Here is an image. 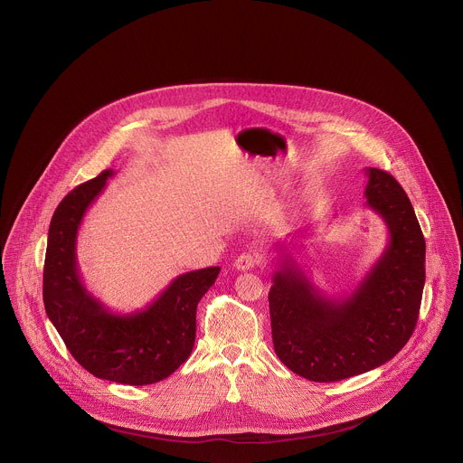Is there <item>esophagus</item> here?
I'll return each mask as SVG.
<instances>
[{"instance_id":"34e87169","label":"esophagus","mask_w":463,"mask_h":463,"mask_svg":"<svg viewBox=\"0 0 463 463\" xmlns=\"http://www.w3.org/2000/svg\"><path fill=\"white\" fill-rule=\"evenodd\" d=\"M256 263H258V258L254 254H250V252H245V254L236 258L234 267L238 270H241V272H249V270H252L256 267Z\"/></svg>"}]
</instances>
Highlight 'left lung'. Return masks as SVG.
Masks as SVG:
<instances>
[{
	"mask_svg": "<svg viewBox=\"0 0 463 463\" xmlns=\"http://www.w3.org/2000/svg\"><path fill=\"white\" fill-rule=\"evenodd\" d=\"M367 205L390 240L358 288L342 298L322 295L291 256H282L269 293L279 360L298 375L331 383L390 362L410 340L426 280V241L413 205L386 172L365 170Z\"/></svg>",
	"mask_w": 463,
	"mask_h": 463,
	"instance_id": "1",
	"label": "left lung"
}]
</instances>
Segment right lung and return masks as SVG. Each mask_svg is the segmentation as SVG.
Listing matches in <instances>:
<instances>
[{
	"instance_id": "1",
	"label": "right lung",
	"mask_w": 463,
	"mask_h": 463,
	"mask_svg": "<svg viewBox=\"0 0 463 463\" xmlns=\"http://www.w3.org/2000/svg\"><path fill=\"white\" fill-rule=\"evenodd\" d=\"M112 170L75 187L53 213L43 274L46 315L71 356L96 377L121 384L166 379L189 358L196 333V306L214 284L220 267L193 270L145 309L110 313L86 289L77 269V234Z\"/></svg>"
}]
</instances>
